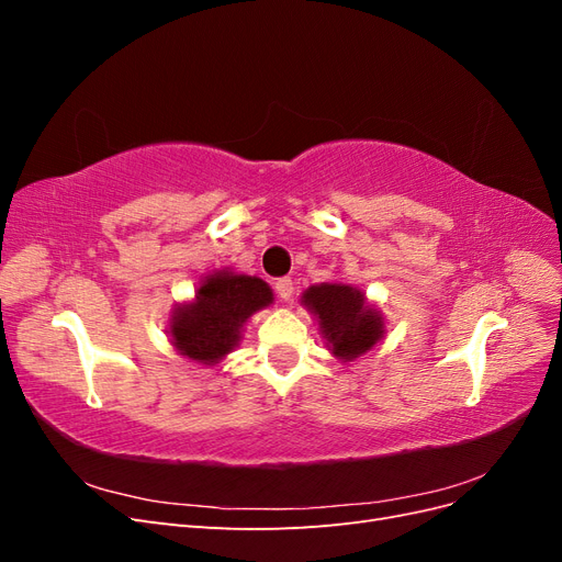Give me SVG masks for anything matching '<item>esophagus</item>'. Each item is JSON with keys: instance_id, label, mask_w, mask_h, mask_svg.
Listing matches in <instances>:
<instances>
[{"instance_id": "34e87169", "label": "esophagus", "mask_w": 562, "mask_h": 562, "mask_svg": "<svg viewBox=\"0 0 562 562\" xmlns=\"http://www.w3.org/2000/svg\"><path fill=\"white\" fill-rule=\"evenodd\" d=\"M274 288H277V293H279V297H281V300H285V302H288V300H291V297H293V281H291V279H288V277L279 279Z\"/></svg>"}]
</instances>
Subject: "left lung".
Listing matches in <instances>:
<instances>
[{
	"label": "left lung",
	"mask_w": 562,
	"mask_h": 562,
	"mask_svg": "<svg viewBox=\"0 0 562 562\" xmlns=\"http://www.w3.org/2000/svg\"><path fill=\"white\" fill-rule=\"evenodd\" d=\"M302 304L316 316L321 335L339 361L359 359L384 337L382 314L349 283L310 285Z\"/></svg>",
	"instance_id": "1"
}]
</instances>
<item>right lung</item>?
<instances>
[{
  "label": "right lung",
  "instance_id": "1",
  "mask_svg": "<svg viewBox=\"0 0 562 562\" xmlns=\"http://www.w3.org/2000/svg\"><path fill=\"white\" fill-rule=\"evenodd\" d=\"M271 302L274 293L262 279L220 269L201 281L192 302L178 304L168 333L187 359L215 366L239 345L244 323Z\"/></svg>",
  "mask_w": 562,
  "mask_h": 562
}]
</instances>
